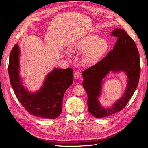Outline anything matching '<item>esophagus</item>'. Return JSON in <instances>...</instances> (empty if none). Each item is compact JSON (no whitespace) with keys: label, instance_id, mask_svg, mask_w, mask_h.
<instances>
[{"label":"esophagus","instance_id":"34e87169","mask_svg":"<svg viewBox=\"0 0 148 148\" xmlns=\"http://www.w3.org/2000/svg\"><path fill=\"white\" fill-rule=\"evenodd\" d=\"M74 77L75 78H79L81 77V74H80L79 72H78V71H75L74 73Z\"/></svg>","mask_w":148,"mask_h":148}]
</instances>
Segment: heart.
Instances as JSON below:
<instances>
[{"instance_id": "obj_1", "label": "heart", "mask_w": 148, "mask_h": 148, "mask_svg": "<svg viewBox=\"0 0 148 148\" xmlns=\"http://www.w3.org/2000/svg\"><path fill=\"white\" fill-rule=\"evenodd\" d=\"M108 44L106 40L95 34H89L75 41L70 48L72 53L83 52L82 61L86 65H92L107 51Z\"/></svg>"}]
</instances>
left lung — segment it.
Returning <instances> with one entry per match:
<instances>
[{
  "label": "left lung",
  "mask_w": 148,
  "mask_h": 148,
  "mask_svg": "<svg viewBox=\"0 0 148 148\" xmlns=\"http://www.w3.org/2000/svg\"><path fill=\"white\" fill-rule=\"evenodd\" d=\"M111 36L118 38L114 49L97 64L82 73V86L88 95V111L97 118L108 116L122 110L134 94L139 80L140 57L134 41L121 29H115ZM111 70L125 71L129 77L128 86L124 96L112 108L104 109L99 105L97 96L101 79Z\"/></svg>",
  "instance_id": "8db88e82"
}]
</instances>
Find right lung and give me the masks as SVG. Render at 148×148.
<instances>
[{
  "instance_id": "right-lung-1",
  "label": "right lung",
  "mask_w": 148,
  "mask_h": 148,
  "mask_svg": "<svg viewBox=\"0 0 148 148\" xmlns=\"http://www.w3.org/2000/svg\"><path fill=\"white\" fill-rule=\"evenodd\" d=\"M19 49L15 45L9 56L8 72L14 92L25 109L31 115L54 119L62 111L63 96L73 82V70L55 69L46 78L44 86L35 94L28 93L20 83Z\"/></svg>"
}]
</instances>
